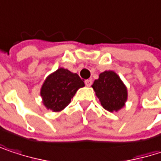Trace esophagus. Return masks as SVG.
I'll use <instances>...</instances> for the list:
<instances>
[{"label": "esophagus", "mask_w": 161, "mask_h": 161, "mask_svg": "<svg viewBox=\"0 0 161 161\" xmlns=\"http://www.w3.org/2000/svg\"><path fill=\"white\" fill-rule=\"evenodd\" d=\"M85 84H86V86H90L92 85V80L91 79H86V80L85 81Z\"/></svg>", "instance_id": "1"}]
</instances>
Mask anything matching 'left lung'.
I'll return each instance as SVG.
<instances>
[{
  "mask_svg": "<svg viewBox=\"0 0 161 161\" xmlns=\"http://www.w3.org/2000/svg\"><path fill=\"white\" fill-rule=\"evenodd\" d=\"M97 97L106 110L119 111L125 106L128 98L127 87L114 71H104L92 85Z\"/></svg>",
  "mask_w": 161,
  "mask_h": 161,
  "instance_id": "left-lung-1",
  "label": "left lung"
}]
</instances>
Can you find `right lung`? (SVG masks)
I'll use <instances>...</instances> for the list:
<instances>
[{
    "mask_svg": "<svg viewBox=\"0 0 161 161\" xmlns=\"http://www.w3.org/2000/svg\"><path fill=\"white\" fill-rule=\"evenodd\" d=\"M83 86L84 80L77 74L61 67L43 82L40 88L42 103L46 109L59 112L69 105L76 91Z\"/></svg>",
    "mask_w": 161,
    "mask_h": 161,
    "instance_id": "right-lung-1",
    "label": "right lung"
}]
</instances>
